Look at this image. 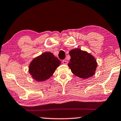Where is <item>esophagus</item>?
Masks as SVG:
<instances>
[{
  "label": "esophagus",
  "mask_w": 121,
  "mask_h": 121,
  "mask_svg": "<svg viewBox=\"0 0 121 121\" xmlns=\"http://www.w3.org/2000/svg\"><path fill=\"white\" fill-rule=\"evenodd\" d=\"M62 63L63 64H68V62L65 60H63L62 61Z\"/></svg>",
  "instance_id": "34e87169"
}]
</instances>
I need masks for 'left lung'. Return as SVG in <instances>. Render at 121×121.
Instances as JSON below:
<instances>
[{
  "label": "left lung",
  "mask_w": 121,
  "mask_h": 121,
  "mask_svg": "<svg viewBox=\"0 0 121 121\" xmlns=\"http://www.w3.org/2000/svg\"><path fill=\"white\" fill-rule=\"evenodd\" d=\"M69 68L74 75L82 79L89 78L95 74L97 63L93 56L79 48L69 52Z\"/></svg>",
  "instance_id": "1"
}]
</instances>
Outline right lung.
<instances>
[{"instance_id":"right-lung-1","label":"right lung","mask_w":121,"mask_h":121,"mask_svg":"<svg viewBox=\"0 0 121 121\" xmlns=\"http://www.w3.org/2000/svg\"><path fill=\"white\" fill-rule=\"evenodd\" d=\"M60 64V62L51 52H45L34 59L29 65V73L38 82L49 79Z\"/></svg>"}]
</instances>
